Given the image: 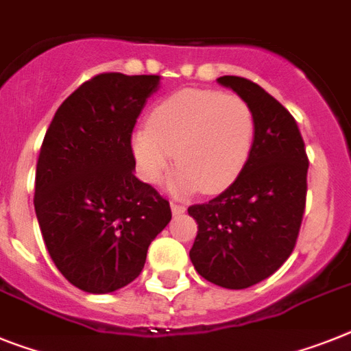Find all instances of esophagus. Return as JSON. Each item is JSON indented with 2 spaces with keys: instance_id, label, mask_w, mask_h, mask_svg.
<instances>
[{
  "instance_id": "34e87169",
  "label": "esophagus",
  "mask_w": 351,
  "mask_h": 351,
  "mask_svg": "<svg viewBox=\"0 0 351 351\" xmlns=\"http://www.w3.org/2000/svg\"><path fill=\"white\" fill-rule=\"evenodd\" d=\"M171 210H173L175 216H178V214H184L185 207L184 205H180V203H171Z\"/></svg>"
}]
</instances>
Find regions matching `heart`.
<instances>
[{"mask_svg":"<svg viewBox=\"0 0 351 351\" xmlns=\"http://www.w3.org/2000/svg\"><path fill=\"white\" fill-rule=\"evenodd\" d=\"M255 139L250 103L235 94L182 89L157 103L146 128L132 135V152L149 184L162 180L175 153L169 189L176 194L217 193L235 180Z\"/></svg>","mask_w":351,"mask_h":351,"instance_id":"1","label":"heart"}]
</instances>
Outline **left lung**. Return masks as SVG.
I'll use <instances>...</instances> for the list:
<instances>
[{"mask_svg": "<svg viewBox=\"0 0 351 351\" xmlns=\"http://www.w3.org/2000/svg\"><path fill=\"white\" fill-rule=\"evenodd\" d=\"M217 82L250 103L255 139L234 184L208 203L187 208L198 223L189 257L205 280L246 289L273 275L296 246L308 158L298 125L282 103L241 76Z\"/></svg>", "mask_w": 351, "mask_h": 351, "instance_id": "left-lung-1", "label": "left lung"}]
</instances>
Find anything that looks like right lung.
Returning a JSON list of instances; mask_svg holds the SVG:
<instances>
[{
  "label": "right lung",
  "mask_w": 351,
  "mask_h": 351,
  "mask_svg": "<svg viewBox=\"0 0 351 351\" xmlns=\"http://www.w3.org/2000/svg\"><path fill=\"white\" fill-rule=\"evenodd\" d=\"M160 76L101 73L58 107L40 146L35 214L62 275L93 294L141 275L169 202L135 178L132 132Z\"/></svg>",
  "instance_id": "add662e5"
}]
</instances>
